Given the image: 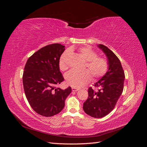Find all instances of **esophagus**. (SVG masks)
<instances>
[{
	"label": "esophagus",
	"instance_id": "esophagus-1",
	"mask_svg": "<svg viewBox=\"0 0 147 147\" xmlns=\"http://www.w3.org/2000/svg\"><path fill=\"white\" fill-rule=\"evenodd\" d=\"M72 91H77L78 90V89L76 88H72Z\"/></svg>",
	"mask_w": 147,
	"mask_h": 147
}]
</instances>
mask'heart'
<instances>
[{
  "instance_id": "1",
  "label": "heart",
  "mask_w": 147,
  "mask_h": 147,
  "mask_svg": "<svg viewBox=\"0 0 147 147\" xmlns=\"http://www.w3.org/2000/svg\"><path fill=\"white\" fill-rule=\"evenodd\" d=\"M78 53L86 61L84 68L82 71L70 70L65 75V78L69 85L74 88H80L90 80L91 75L93 78H100L107 72L109 64L107 59L104 57L97 56V53L88 47L80 48ZM71 55L69 51H65L59 59V69L65 71L69 68L68 61Z\"/></svg>"
}]
</instances>
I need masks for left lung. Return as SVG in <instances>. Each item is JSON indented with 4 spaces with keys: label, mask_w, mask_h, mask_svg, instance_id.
<instances>
[{
    "label": "left lung",
    "mask_w": 147,
    "mask_h": 147,
    "mask_svg": "<svg viewBox=\"0 0 147 147\" xmlns=\"http://www.w3.org/2000/svg\"><path fill=\"white\" fill-rule=\"evenodd\" d=\"M98 47L107 57L109 70L94 84L96 89L89 88L88 97L83 107L87 115L97 118L106 116L113 110L123 92L125 78L121 62L115 53L102 44Z\"/></svg>",
    "instance_id": "left-lung-1"
}]
</instances>
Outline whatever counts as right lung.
<instances>
[{"label": "right lung", "mask_w": 147, "mask_h": 147, "mask_svg": "<svg viewBox=\"0 0 147 147\" xmlns=\"http://www.w3.org/2000/svg\"><path fill=\"white\" fill-rule=\"evenodd\" d=\"M59 43L43 47L29 57L23 75L24 90L32 109L43 117H50L63 109L65 100L72 91L56 88L64 81L59 70V59L64 51Z\"/></svg>", "instance_id": "obj_1"}]
</instances>
